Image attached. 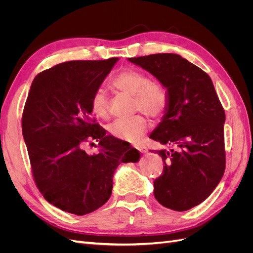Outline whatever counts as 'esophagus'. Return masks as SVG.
I'll use <instances>...</instances> for the list:
<instances>
[{"label":"esophagus","instance_id":"esophagus-1","mask_svg":"<svg viewBox=\"0 0 253 253\" xmlns=\"http://www.w3.org/2000/svg\"><path fill=\"white\" fill-rule=\"evenodd\" d=\"M134 148H135V149H137V150H138V151H139V152H141V153L145 152V150H144L142 147H140V145H134Z\"/></svg>","mask_w":253,"mask_h":253}]
</instances>
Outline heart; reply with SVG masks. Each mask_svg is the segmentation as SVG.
Listing matches in <instances>:
<instances>
[{
  "mask_svg": "<svg viewBox=\"0 0 253 253\" xmlns=\"http://www.w3.org/2000/svg\"><path fill=\"white\" fill-rule=\"evenodd\" d=\"M111 85L118 91L134 97L135 112L142 111L152 118H160L168 109V94L162 83L150 80L147 75L135 70H124L114 76ZM110 100L105 91L97 89L90 99V110L99 119L109 118ZM148 121L141 115L116 120L110 126V133L115 138L136 142L147 132Z\"/></svg>",
  "mask_w": 253,
  "mask_h": 253,
  "instance_id": "b5f03b06",
  "label": "heart"
}]
</instances>
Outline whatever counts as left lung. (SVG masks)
Instances as JSON below:
<instances>
[{
    "label": "left lung",
    "mask_w": 253,
    "mask_h": 253,
    "mask_svg": "<svg viewBox=\"0 0 253 253\" xmlns=\"http://www.w3.org/2000/svg\"><path fill=\"white\" fill-rule=\"evenodd\" d=\"M168 91V109L150 138L172 147L156 151L165 166L154 180L159 204L186 211L203 203L224 175L225 111L209 75L176 53L128 58Z\"/></svg>",
    "instance_id": "left-lung-1"
}]
</instances>
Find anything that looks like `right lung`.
Returning <instances> with one entry per match:
<instances>
[{
	"label": "right lung",
	"instance_id": "obj_1",
	"mask_svg": "<svg viewBox=\"0 0 253 253\" xmlns=\"http://www.w3.org/2000/svg\"><path fill=\"white\" fill-rule=\"evenodd\" d=\"M118 58L68 61L36 76L22 115V133L34 180L49 204L85 215L112 194L113 175L121 163H135L139 153L91 118L90 99ZM93 140L102 150L89 156Z\"/></svg>",
	"mask_w": 253,
	"mask_h": 253
}]
</instances>
